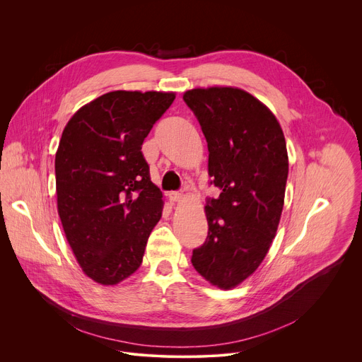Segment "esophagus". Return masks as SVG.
Returning <instances> with one entry per match:
<instances>
[{
    "mask_svg": "<svg viewBox=\"0 0 362 362\" xmlns=\"http://www.w3.org/2000/svg\"><path fill=\"white\" fill-rule=\"evenodd\" d=\"M169 199L172 202H180L183 199V193H180V192H170L169 193Z\"/></svg>",
    "mask_w": 362,
    "mask_h": 362,
    "instance_id": "esophagus-1",
    "label": "esophagus"
}]
</instances>
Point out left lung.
Returning <instances> with one entry per match:
<instances>
[{
	"instance_id": "left-lung-1",
	"label": "left lung",
	"mask_w": 362,
	"mask_h": 362,
	"mask_svg": "<svg viewBox=\"0 0 362 362\" xmlns=\"http://www.w3.org/2000/svg\"><path fill=\"white\" fill-rule=\"evenodd\" d=\"M208 141V172L221 193L204 206L208 236L192 265L212 285L230 289L267 256L279 225L288 179L284 132L272 112L233 87L183 94Z\"/></svg>"
}]
</instances>
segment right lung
I'll return each instance as SVG.
<instances>
[{"mask_svg": "<svg viewBox=\"0 0 362 362\" xmlns=\"http://www.w3.org/2000/svg\"><path fill=\"white\" fill-rule=\"evenodd\" d=\"M175 93L110 91L83 106L56 153L57 208L84 274L116 285L139 269L163 194L150 180L141 144Z\"/></svg>", "mask_w": 362, "mask_h": 362, "instance_id": "1", "label": "right lung"}]
</instances>
